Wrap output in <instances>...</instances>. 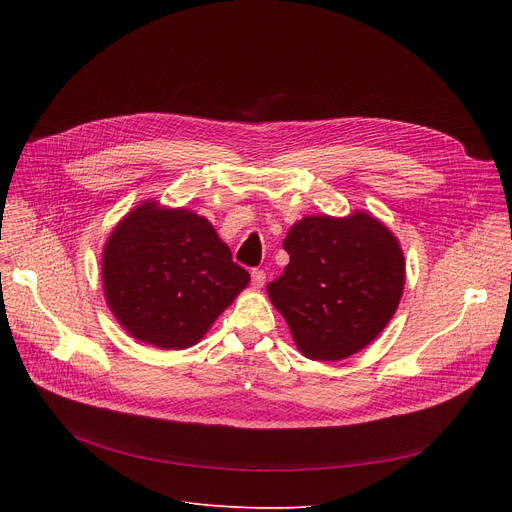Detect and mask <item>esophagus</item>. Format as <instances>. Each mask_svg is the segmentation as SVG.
Returning a JSON list of instances; mask_svg holds the SVG:
<instances>
[{"instance_id": "34e87169", "label": "esophagus", "mask_w": 512, "mask_h": 512, "mask_svg": "<svg viewBox=\"0 0 512 512\" xmlns=\"http://www.w3.org/2000/svg\"><path fill=\"white\" fill-rule=\"evenodd\" d=\"M251 282H253V288H263V284H265V272H263V270H253V272H251Z\"/></svg>"}]
</instances>
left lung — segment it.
<instances>
[{
    "mask_svg": "<svg viewBox=\"0 0 512 512\" xmlns=\"http://www.w3.org/2000/svg\"><path fill=\"white\" fill-rule=\"evenodd\" d=\"M290 263L267 284L272 305L311 361H342L378 338L405 290V253L367 211L307 215L284 238Z\"/></svg>",
    "mask_w": 512,
    "mask_h": 512,
    "instance_id": "8db88e82",
    "label": "left lung"
}]
</instances>
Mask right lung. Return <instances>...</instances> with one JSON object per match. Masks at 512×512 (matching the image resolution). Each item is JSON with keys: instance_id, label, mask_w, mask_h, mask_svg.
Instances as JSON below:
<instances>
[{"instance_id": "right-lung-1", "label": "right lung", "mask_w": 512, "mask_h": 512, "mask_svg": "<svg viewBox=\"0 0 512 512\" xmlns=\"http://www.w3.org/2000/svg\"><path fill=\"white\" fill-rule=\"evenodd\" d=\"M251 276L203 215L147 199L107 236L103 297L118 324L161 351L195 346Z\"/></svg>"}]
</instances>
